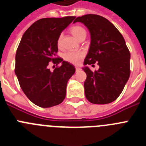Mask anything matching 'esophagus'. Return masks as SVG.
Returning <instances> with one entry per match:
<instances>
[{
	"label": "esophagus",
	"instance_id": "1",
	"mask_svg": "<svg viewBox=\"0 0 146 146\" xmlns=\"http://www.w3.org/2000/svg\"><path fill=\"white\" fill-rule=\"evenodd\" d=\"M75 69H76V72H78V71H80L81 69L80 68H79V67H76Z\"/></svg>",
	"mask_w": 146,
	"mask_h": 146
}]
</instances>
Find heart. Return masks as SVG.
Segmentation results:
<instances>
[{
    "mask_svg": "<svg viewBox=\"0 0 146 146\" xmlns=\"http://www.w3.org/2000/svg\"><path fill=\"white\" fill-rule=\"evenodd\" d=\"M70 31L73 34V36L78 40L85 38L86 36V31L80 25L72 27ZM62 38H63V35L60 34L57 39V45L58 47H61ZM83 57H84V52L82 51H72V52L70 51V52H66L64 55V60L73 64H79L80 60Z\"/></svg>",
    "mask_w": 146,
    "mask_h": 146,
    "instance_id": "heart-1",
    "label": "heart"
}]
</instances>
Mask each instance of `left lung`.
<instances>
[{"mask_svg": "<svg viewBox=\"0 0 146 146\" xmlns=\"http://www.w3.org/2000/svg\"><path fill=\"white\" fill-rule=\"evenodd\" d=\"M83 23L91 33V44L84 65L97 63L99 70L88 66L85 94L90 102L108 104L115 101L123 90L130 75V52L123 36L113 23L96 15L77 17L74 23Z\"/></svg>", "mask_w": 146, "mask_h": 146, "instance_id": "obj_1", "label": "left lung"}]
</instances>
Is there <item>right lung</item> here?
Here are the masks:
<instances>
[{
	"label": "right lung",
	"instance_id": "right-lung-1",
	"mask_svg": "<svg viewBox=\"0 0 146 146\" xmlns=\"http://www.w3.org/2000/svg\"><path fill=\"white\" fill-rule=\"evenodd\" d=\"M76 18H43L33 23L24 33L15 56V74L27 97L41 108L60 104L66 97L68 80L75 68L60 57L57 39ZM57 65L53 72L48 69L49 62Z\"/></svg>",
	"mask_w": 146,
	"mask_h": 146
}]
</instances>
